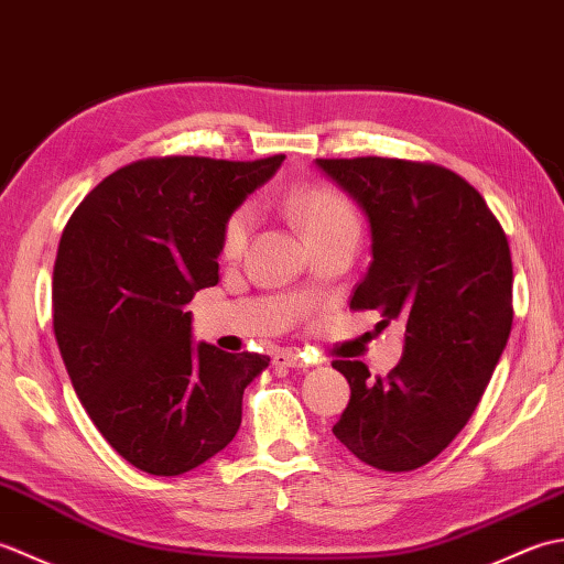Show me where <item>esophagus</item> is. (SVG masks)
Listing matches in <instances>:
<instances>
[{"instance_id": "1", "label": "esophagus", "mask_w": 564, "mask_h": 564, "mask_svg": "<svg viewBox=\"0 0 564 564\" xmlns=\"http://www.w3.org/2000/svg\"><path fill=\"white\" fill-rule=\"evenodd\" d=\"M273 364L281 368H307V361L303 358V354H297V351H275Z\"/></svg>"}]
</instances>
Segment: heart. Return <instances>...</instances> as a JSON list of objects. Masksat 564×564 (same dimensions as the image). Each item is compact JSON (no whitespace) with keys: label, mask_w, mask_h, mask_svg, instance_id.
I'll use <instances>...</instances> for the list:
<instances>
[{"label":"heart","mask_w":564,"mask_h":564,"mask_svg":"<svg viewBox=\"0 0 564 564\" xmlns=\"http://www.w3.org/2000/svg\"><path fill=\"white\" fill-rule=\"evenodd\" d=\"M291 210L307 235L337 230V227L344 225H358L356 213L351 210L349 203L327 188L297 191L291 198ZM251 225H254V215H251L249 208H239L237 213H232V218L227 220L223 232V254L227 259L242 254V249L251 235Z\"/></svg>","instance_id":"b5f03b06"}]
</instances>
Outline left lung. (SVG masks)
<instances>
[{
  "label": "left lung",
  "instance_id": "8db88e82",
  "mask_svg": "<svg viewBox=\"0 0 564 564\" xmlns=\"http://www.w3.org/2000/svg\"><path fill=\"white\" fill-rule=\"evenodd\" d=\"M370 225V261L351 307L404 325L386 378L334 361L351 386L337 436L358 460L406 473L434 460L473 416L505 351L511 251L485 198L446 166L390 158L317 160Z\"/></svg>",
  "mask_w": 564,
  "mask_h": 564
}]
</instances>
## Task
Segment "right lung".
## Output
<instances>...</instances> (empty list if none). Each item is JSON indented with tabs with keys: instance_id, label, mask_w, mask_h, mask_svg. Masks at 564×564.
Listing matches in <instances>:
<instances>
[{
	"instance_id": "1",
	"label": "right lung",
	"mask_w": 564,
	"mask_h": 564,
	"mask_svg": "<svg viewBox=\"0 0 564 564\" xmlns=\"http://www.w3.org/2000/svg\"><path fill=\"white\" fill-rule=\"evenodd\" d=\"M283 160L133 162L89 191L59 237V354L101 436L142 473L184 475L220 453L271 361L194 344L184 305L218 283L227 220Z\"/></svg>"
}]
</instances>
